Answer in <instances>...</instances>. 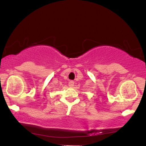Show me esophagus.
<instances>
[{"label":"esophagus","instance_id":"1","mask_svg":"<svg viewBox=\"0 0 146 146\" xmlns=\"http://www.w3.org/2000/svg\"><path fill=\"white\" fill-rule=\"evenodd\" d=\"M74 81H73V80H71V81H70L69 82H68V86H69L70 87H72L74 86Z\"/></svg>","mask_w":146,"mask_h":146}]
</instances>
